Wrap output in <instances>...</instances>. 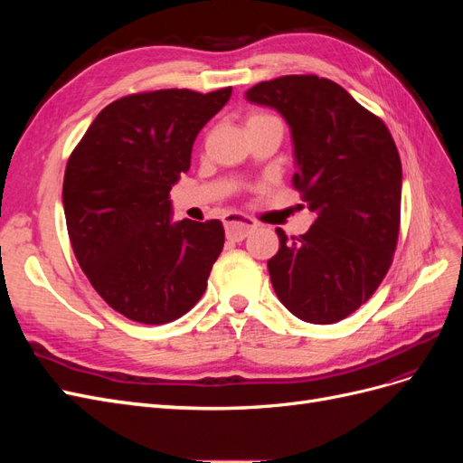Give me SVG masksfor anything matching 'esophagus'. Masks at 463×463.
Segmentation results:
<instances>
[{
  "mask_svg": "<svg viewBox=\"0 0 463 463\" xmlns=\"http://www.w3.org/2000/svg\"><path fill=\"white\" fill-rule=\"evenodd\" d=\"M226 235L232 241H241L257 228V222L253 218H247L241 214H230L226 218Z\"/></svg>",
  "mask_w": 463,
  "mask_h": 463,
  "instance_id": "obj_1",
  "label": "esophagus"
}]
</instances>
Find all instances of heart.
Returning <instances> with one entry per match:
<instances>
[{"label":"heart","mask_w":463,"mask_h":463,"mask_svg":"<svg viewBox=\"0 0 463 463\" xmlns=\"http://www.w3.org/2000/svg\"><path fill=\"white\" fill-rule=\"evenodd\" d=\"M257 119H276V118L270 114H264V111H255V114L249 116L247 121H257Z\"/></svg>","instance_id":"heart-1"}]
</instances>
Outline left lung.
<instances>
[{"label": "left lung", "mask_w": 463, "mask_h": 463, "mask_svg": "<svg viewBox=\"0 0 463 463\" xmlns=\"http://www.w3.org/2000/svg\"><path fill=\"white\" fill-rule=\"evenodd\" d=\"M291 128L298 172L291 184L317 220L269 260L278 299L313 325L357 311L384 279L400 233L402 162L384 121L334 80L286 75L247 90Z\"/></svg>", "instance_id": "1"}]
</instances>
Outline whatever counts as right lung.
<instances>
[{"label":"right lung","instance_id":"add662e5","mask_svg":"<svg viewBox=\"0 0 463 463\" xmlns=\"http://www.w3.org/2000/svg\"><path fill=\"white\" fill-rule=\"evenodd\" d=\"M230 96L232 87L123 96L96 116L67 160L73 253L98 296L129 320L165 325L203 298L226 233L220 220L172 223L170 191Z\"/></svg>","mask_w":463,"mask_h":463}]
</instances>
